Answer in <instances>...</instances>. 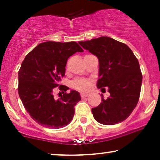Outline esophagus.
I'll return each mask as SVG.
<instances>
[{
	"mask_svg": "<svg viewBox=\"0 0 160 160\" xmlns=\"http://www.w3.org/2000/svg\"><path fill=\"white\" fill-rule=\"evenodd\" d=\"M88 95H89V94H87V93H83V92L80 93V96H81L82 98H86V97H87Z\"/></svg>",
	"mask_w": 160,
	"mask_h": 160,
	"instance_id": "esophagus-1",
	"label": "esophagus"
}]
</instances>
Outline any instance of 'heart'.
I'll return each mask as SVG.
<instances>
[{
  "instance_id": "heart-1",
  "label": "heart",
  "mask_w": 160,
  "mask_h": 160,
  "mask_svg": "<svg viewBox=\"0 0 160 160\" xmlns=\"http://www.w3.org/2000/svg\"><path fill=\"white\" fill-rule=\"evenodd\" d=\"M73 86L78 90L86 92L90 89L91 81L87 79H77L73 82Z\"/></svg>"
}]
</instances>
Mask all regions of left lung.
Segmentation results:
<instances>
[{
	"mask_svg": "<svg viewBox=\"0 0 160 160\" xmlns=\"http://www.w3.org/2000/svg\"><path fill=\"white\" fill-rule=\"evenodd\" d=\"M80 46L95 55L99 62L97 87L108 90L110 96L92 109L95 120L104 125H114L127 119L140 97L142 74L138 58L123 43L109 37H100Z\"/></svg>",
	"mask_w": 160,
	"mask_h": 160,
	"instance_id": "obj_1",
	"label": "left lung"
}]
</instances>
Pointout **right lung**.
<instances>
[{
    "label": "right lung",
    "mask_w": 160,
    "mask_h": 160,
    "mask_svg": "<svg viewBox=\"0 0 160 160\" xmlns=\"http://www.w3.org/2000/svg\"><path fill=\"white\" fill-rule=\"evenodd\" d=\"M77 52L83 49L74 41H47L33 49L22 63L18 74L20 99L31 117L44 127L62 128L74 117L80 93H66L69 88L59 82L65 76L68 58ZM58 86L63 95L56 100L53 92Z\"/></svg>",
    "instance_id": "right-lung-1"
}]
</instances>
